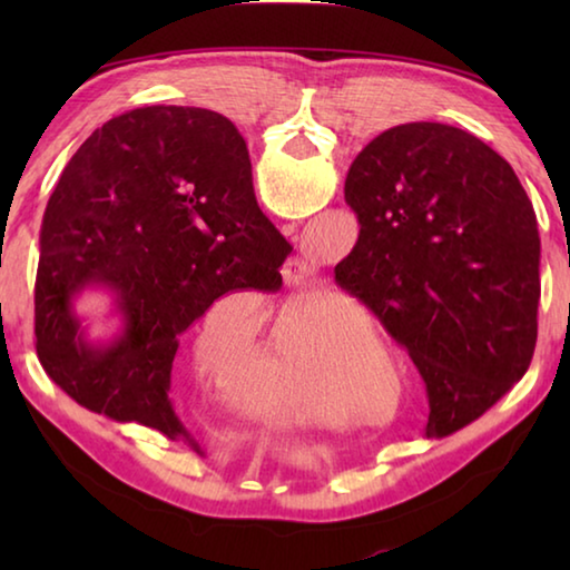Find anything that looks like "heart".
<instances>
[{"label":"heart","mask_w":570,"mask_h":570,"mask_svg":"<svg viewBox=\"0 0 570 570\" xmlns=\"http://www.w3.org/2000/svg\"><path fill=\"white\" fill-rule=\"evenodd\" d=\"M292 354L288 352H272L264 360V370L266 372H272V374H282V377L278 380H286V374H288V370H292Z\"/></svg>","instance_id":"heart-1"}]
</instances>
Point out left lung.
I'll return each instance as SVG.
<instances>
[{"instance_id":"8db88e82","label":"left lung","mask_w":570,"mask_h":570,"mask_svg":"<svg viewBox=\"0 0 570 570\" xmlns=\"http://www.w3.org/2000/svg\"><path fill=\"white\" fill-rule=\"evenodd\" d=\"M360 218L336 284L407 350L428 438L478 420L523 377L538 340L540 236L513 168L468 130L404 122L354 158Z\"/></svg>"}]
</instances>
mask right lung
<instances>
[{"mask_svg":"<svg viewBox=\"0 0 570 570\" xmlns=\"http://www.w3.org/2000/svg\"><path fill=\"white\" fill-rule=\"evenodd\" d=\"M288 250L256 204L234 122L178 105L122 112L82 142L47 204L37 356L82 407L188 438L168 400L178 336L228 292H276ZM92 285L121 316L105 345L73 312Z\"/></svg>","mask_w":570,"mask_h":570,"instance_id":"obj_1","label":"right lung"}]
</instances>
